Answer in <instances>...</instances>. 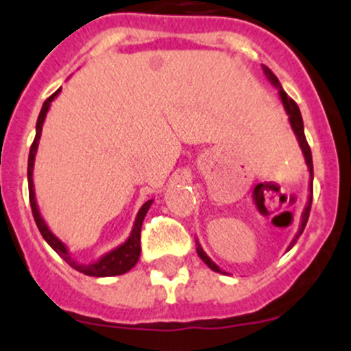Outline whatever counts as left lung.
Instances as JSON below:
<instances>
[{
	"label": "left lung",
	"mask_w": 351,
	"mask_h": 351,
	"mask_svg": "<svg viewBox=\"0 0 351 351\" xmlns=\"http://www.w3.org/2000/svg\"><path fill=\"white\" fill-rule=\"evenodd\" d=\"M263 73H265V76L268 78V82L271 83L273 86H275L276 90H278V95L280 99H282V104H283V109H285L287 116H289V123L290 126H292L295 136H297V141H298V147H300L302 154H304V158H305V164H307V169H308V174H311V184H308V197H307V204H305L304 211H302V218H300V227H298V232L297 235L293 237V241L290 242L289 249H292L295 245V242L298 241V237L302 235V232H304L305 225H307V220H308V211H311V204H312V179H314V171H312V155H311V148H308L307 145V140H305V134H304V121H302V114H300V109H298L297 104L293 102L292 99H290L289 95H287L285 90L282 88V83H280V80L276 78L275 73L271 71V69L268 68V66L263 64ZM196 252L197 256H199L201 259H203L204 265L210 266L213 271L217 273H221V275H227V273L223 271V269L220 268L218 265H215L213 261H211V258H208L206 252L203 251V247H201L199 241L196 239Z\"/></svg>",
	"instance_id": "left-lung-1"
}]
</instances>
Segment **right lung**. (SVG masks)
Returning <instances> with one entry per match:
<instances>
[{"mask_svg": "<svg viewBox=\"0 0 351 351\" xmlns=\"http://www.w3.org/2000/svg\"><path fill=\"white\" fill-rule=\"evenodd\" d=\"M61 88L56 90L46 102L43 104V109H40L39 119H37L36 124V140H34L32 147H30V154H29V169H27V177H29V197H30V206H32V215L36 218V223L39 232L43 234L44 241L68 263L71 268H75L76 271L83 273V275L88 276H97V278H102V276H117V275H124L126 271H130L134 265L140 259V252H141V244H140V234H141V225H143L145 215L148 213L150 210L152 203L154 199L147 201L143 206L140 208L136 215V220H134L133 230H131L130 237L123 242L121 245L114 247L112 251L106 252L104 256H100L97 261L88 263V265H83V263H78L76 259H73L71 252H69L68 245L61 241V239L56 237V235L51 232V228L47 227L46 220L40 215L39 206H37V199H36V189H34V162H36V155H37V148H39V141H40V133H43V126L44 121H46L47 110L51 109V102L59 95Z\"/></svg>", "mask_w": 351, "mask_h": 351, "instance_id": "right-lung-1", "label": "right lung"}]
</instances>
